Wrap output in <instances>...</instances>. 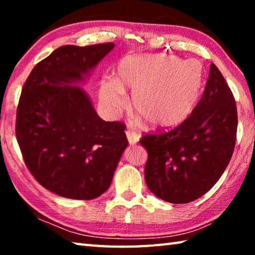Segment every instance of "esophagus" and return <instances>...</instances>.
Instances as JSON below:
<instances>
[{
  "instance_id": "34e87169",
  "label": "esophagus",
  "mask_w": 255,
  "mask_h": 255,
  "mask_svg": "<svg viewBox=\"0 0 255 255\" xmlns=\"http://www.w3.org/2000/svg\"><path fill=\"white\" fill-rule=\"evenodd\" d=\"M126 135H127L129 144H130V145H136L138 143V140H139V135H137L135 131L127 130Z\"/></svg>"
}]
</instances>
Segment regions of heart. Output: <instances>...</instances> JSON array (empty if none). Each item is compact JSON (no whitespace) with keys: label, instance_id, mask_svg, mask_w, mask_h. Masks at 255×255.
<instances>
[{"label":"heart","instance_id":"1","mask_svg":"<svg viewBox=\"0 0 255 255\" xmlns=\"http://www.w3.org/2000/svg\"><path fill=\"white\" fill-rule=\"evenodd\" d=\"M117 76L100 83V100L117 115L131 91L132 109L152 128L171 129L195 111L204 85V72L196 60L166 54L127 55L118 62Z\"/></svg>","mask_w":255,"mask_h":255}]
</instances>
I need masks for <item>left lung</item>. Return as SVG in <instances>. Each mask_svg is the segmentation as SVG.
Returning a JSON list of instances; mask_svg holds the SVG:
<instances>
[{"label": "left lung", "mask_w": 255, "mask_h": 255, "mask_svg": "<svg viewBox=\"0 0 255 255\" xmlns=\"http://www.w3.org/2000/svg\"><path fill=\"white\" fill-rule=\"evenodd\" d=\"M236 103L214 63L202 98L192 115L171 131L146 135L145 181L155 196L188 204L204 196L226 170L234 152Z\"/></svg>", "instance_id": "1"}]
</instances>
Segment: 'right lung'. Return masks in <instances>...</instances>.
I'll return each mask as SVG.
<instances>
[{
    "mask_svg": "<svg viewBox=\"0 0 255 255\" xmlns=\"http://www.w3.org/2000/svg\"><path fill=\"white\" fill-rule=\"evenodd\" d=\"M114 48L112 42L59 47L23 85L16 139L34 179L60 197H100L128 146L125 125L102 120L80 86Z\"/></svg>",
    "mask_w": 255,
    "mask_h": 255,
    "instance_id": "right-lung-1",
    "label": "right lung"
}]
</instances>
